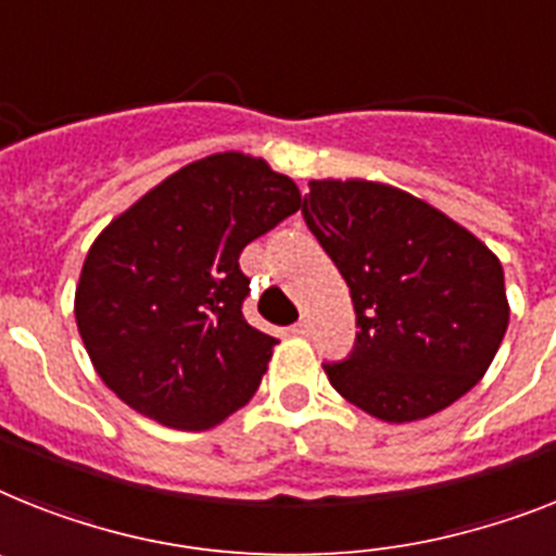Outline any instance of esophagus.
<instances>
[{
    "label": "esophagus",
    "instance_id": "esophagus-1",
    "mask_svg": "<svg viewBox=\"0 0 556 556\" xmlns=\"http://www.w3.org/2000/svg\"><path fill=\"white\" fill-rule=\"evenodd\" d=\"M292 332H295V334H309L312 332V320L309 318H301L295 324V327H292Z\"/></svg>",
    "mask_w": 556,
    "mask_h": 556
}]
</instances>
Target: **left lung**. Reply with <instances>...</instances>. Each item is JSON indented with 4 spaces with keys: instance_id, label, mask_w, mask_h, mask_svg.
<instances>
[{
    "instance_id": "1",
    "label": "left lung",
    "mask_w": 556,
    "mask_h": 556,
    "mask_svg": "<svg viewBox=\"0 0 556 556\" xmlns=\"http://www.w3.org/2000/svg\"><path fill=\"white\" fill-rule=\"evenodd\" d=\"M306 227L341 269L355 346L329 383L387 424L424 420L483 378L508 327L497 255L432 204L378 181H309Z\"/></svg>"
}]
</instances>
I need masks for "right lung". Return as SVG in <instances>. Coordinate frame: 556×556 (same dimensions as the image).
I'll list each match as a JSON object with an SVG mask.
<instances>
[{
  "label": "right lung",
  "mask_w": 556,
  "mask_h": 556,
  "mask_svg": "<svg viewBox=\"0 0 556 556\" xmlns=\"http://www.w3.org/2000/svg\"><path fill=\"white\" fill-rule=\"evenodd\" d=\"M298 206L295 181L264 159L215 153L102 229L79 275L76 324L130 409L201 432L255 394L278 341L247 324L238 258Z\"/></svg>",
  "instance_id": "add662e5"
}]
</instances>
